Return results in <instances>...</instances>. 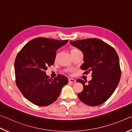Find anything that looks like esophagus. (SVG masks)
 I'll return each instance as SVG.
<instances>
[{"label": "esophagus", "instance_id": "1", "mask_svg": "<svg viewBox=\"0 0 132 132\" xmlns=\"http://www.w3.org/2000/svg\"><path fill=\"white\" fill-rule=\"evenodd\" d=\"M69 82H71V83H75L76 82V80L72 79V78H69Z\"/></svg>", "mask_w": 132, "mask_h": 132}]
</instances>
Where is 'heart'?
<instances>
[{"label":"heart","mask_w":132,"mask_h":132,"mask_svg":"<svg viewBox=\"0 0 132 132\" xmlns=\"http://www.w3.org/2000/svg\"><path fill=\"white\" fill-rule=\"evenodd\" d=\"M76 50H78L77 48H72V49L71 50V51H70V52H74V51H76Z\"/></svg>","instance_id":"1"}]
</instances>
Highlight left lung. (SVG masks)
Here are the masks:
<instances>
[{
    "mask_svg": "<svg viewBox=\"0 0 132 132\" xmlns=\"http://www.w3.org/2000/svg\"><path fill=\"white\" fill-rule=\"evenodd\" d=\"M72 46L82 51L84 63L80 69L91 71L92 79L87 80L77 79L84 86L78 93L80 100L90 106H97L105 102L114 93L121 79L119 57L111 46L96 38L70 41Z\"/></svg>",
    "mask_w": 132,
    "mask_h": 132,
    "instance_id": "obj_1",
    "label": "left lung"
}]
</instances>
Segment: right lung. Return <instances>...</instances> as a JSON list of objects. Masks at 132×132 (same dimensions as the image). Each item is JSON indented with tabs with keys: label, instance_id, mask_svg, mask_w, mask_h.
<instances>
[{
	"label": "right lung",
	"instance_id": "add662e5",
	"mask_svg": "<svg viewBox=\"0 0 132 132\" xmlns=\"http://www.w3.org/2000/svg\"><path fill=\"white\" fill-rule=\"evenodd\" d=\"M68 41L39 37L28 42L18 52L14 62L16 85L30 102L38 106L50 105L68 84L64 75L50 79L46 74L48 67L54 63L56 51Z\"/></svg>",
	"mask_w": 132,
	"mask_h": 132
}]
</instances>
